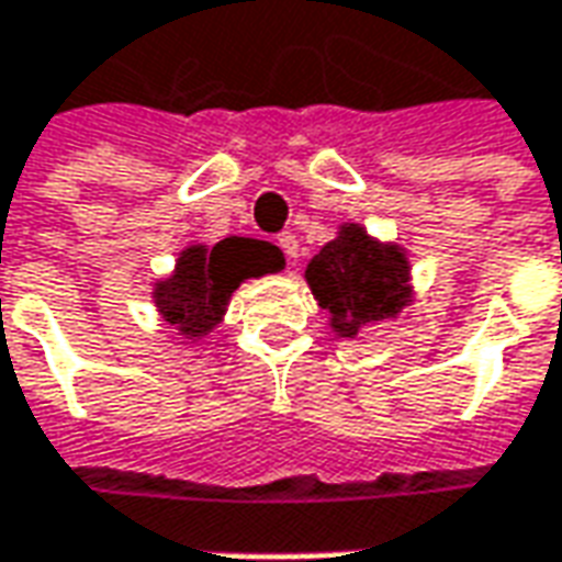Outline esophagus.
Segmentation results:
<instances>
[{"mask_svg": "<svg viewBox=\"0 0 562 562\" xmlns=\"http://www.w3.org/2000/svg\"><path fill=\"white\" fill-rule=\"evenodd\" d=\"M278 247H281V252H284L291 262H296V256H300V240H296V234H291V231L278 234Z\"/></svg>", "mask_w": 562, "mask_h": 562, "instance_id": "34e87169", "label": "esophagus"}]
</instances>
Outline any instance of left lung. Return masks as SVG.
<instances>
[{"mask_svg": "<svg viewBox=\"0 0 562 562\" xmlns=\"http://www.w3.org/2000/svg\"><path fill=\"white\" fill-rule=\"evenodd\" d=\"M306 281L340 337H357L409 306V262L394 244H378L359 225H344L313 256Z\"/></svg>", "mask_w": 562, "mask_h": 562, "instance_id": "8db88e82", "label": "left lung"}]
</instances>
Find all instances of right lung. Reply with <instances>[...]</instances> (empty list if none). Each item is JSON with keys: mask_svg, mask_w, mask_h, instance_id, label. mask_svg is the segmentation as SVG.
I'll use <instances>...</instances> for the list:
<instances>
[{"mask_svg": "<svg viewBox=\"0 0 562 562\" xmlns=\"http://www.w3.org/2000/svg\"><path fill=\"white\" fill-rule=\"evenodd\" d=\"M284 269L281 249L269 240L225 237L212 249L187 247L175 266V274L156 284V306L165 322L178 325L187 337H203L225 315L231 293L240 281Z\"/></svg>", "mask_w": 562, "mask_h": 562, "instance_id": "add662e5", "label": "right lung"}]
</instances>
